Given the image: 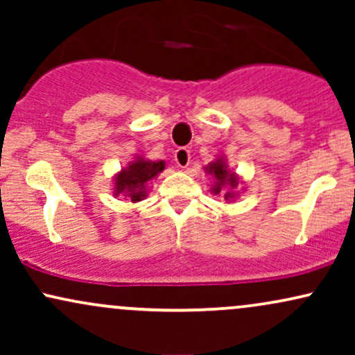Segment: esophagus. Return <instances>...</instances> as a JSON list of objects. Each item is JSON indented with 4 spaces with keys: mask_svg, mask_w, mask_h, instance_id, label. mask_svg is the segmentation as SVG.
Wrapping results in <instances>:
<instances>
[{
    "mask_svg": "<svg viewBox=\"0 0 355 355\" xmlns=\"http://www.w3.org/2000/svg\"><path fill=\"white\" fill-rule=\"evenodd\" d=\"M175 162H177V165L180 166V168H187V166L190 165V150L178 148L177 152H175Z\"/></svg>",
    "mask_w": 355,
    "mask_h": 355,
    "instance_id": "34e87169",
    "label": "esophagus"
}]
</instances>
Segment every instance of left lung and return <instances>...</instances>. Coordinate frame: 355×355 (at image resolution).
<instances>
[{"label":"left lung","instance_id":"left-lung-1","mask_svg":"<svg viewBox=\"0 0 355 355\" xmlns=\"http://www.w3.org/2000/svg\"><path fill=\"white\" fill-rule=\"evenodd\" d=\"M205 172L214 177V185H211L210 189L211 193H222L227 202H232L237 198V191H235V189L239 187L240 177L235 175V172H230L225 158L218 157L215 162H210V164L205 166Z\"/></svg>","mask_w":355,"mask_h":355}]
</instances>
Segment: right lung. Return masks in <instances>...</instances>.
Listing matches in <instances>:
<instances>
[{"mask_svg":"<svg viewBox=\"0 0 355 355\" xmlns=\"http://www.w3.org/2000/svg\"><path fill=\"white\" fill-rule=\"evenodd\" d=\"M165 170V162H152L144 157H135L128 166L121 168L115 175V183H113V195H123L128 197L133 203L144 200L148 195V183L157 177L158 173Z\"/></svg>","mask_w":355,"mask_h":355,"instance_id":"add662e5","label":"right lung"}]
</instances>
